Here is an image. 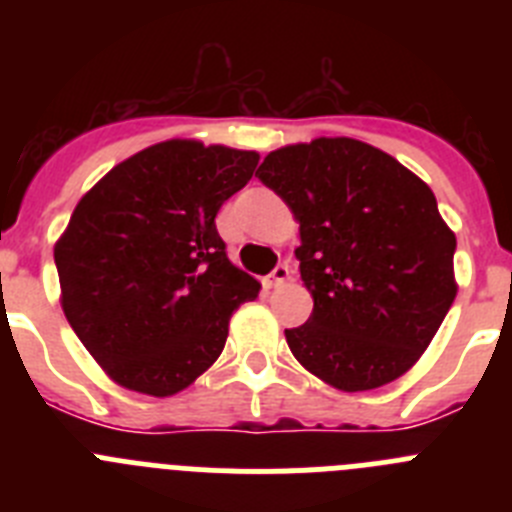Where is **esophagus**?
Here are the masks:
<instances>
[{"instance_id":"34e87169","label":"esophagus","mask_w":512,"mask_h":512,"mask_svg":"<svg viewBox=\"0 0 512 512\" xmlns=\"http://www.w3.org/2000/svg\"><path fill=\"white\" fill-rule=\"evenodd\" d=\"M289 274H292V271H289L287 264H277V266H274V271H271V274H269V277L264 279V284L269 289L271 287H282V284L289 279Z\"/></svg>"}]
</instances>
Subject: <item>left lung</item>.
Wrapping results in <instances>:
<instances>
[{
    "label": "left lung",
    "mask_w": 512,
    "mask_h": 512,
    "mask_svg": "<svg viewBox=\"0 0 512 512\" xmlns=\"http://www.w3.org/2000/svg\"><path fill=\"white\" fill-rule=\"evenodd\" d=\"M256 176L300 220L295 256L315 305L284 330L295 359L346 392L408 372L456 297V235L431 187L354 138L279 148Z\"/></svg>",
    "instance_id": "8db88e82"
}]
</instances>
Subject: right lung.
<instances>
[{"label": "right lung", "mask_w": 512, "mask_h": 512, "mask_svg": "<svg viewBox=\"0 0 512 512\" xmlns=\"http://www.w3.org/2000/svg\"><path fill=\"white\" fill-rule=\"evenodd\" d=\"M259 153L166 140L117 164L56 243L66 320L128 390L169 397L223 354L259 282L230 264L215 215Z\"/></svg>", "instance_id": "right-lung-1"}]
</instances>
